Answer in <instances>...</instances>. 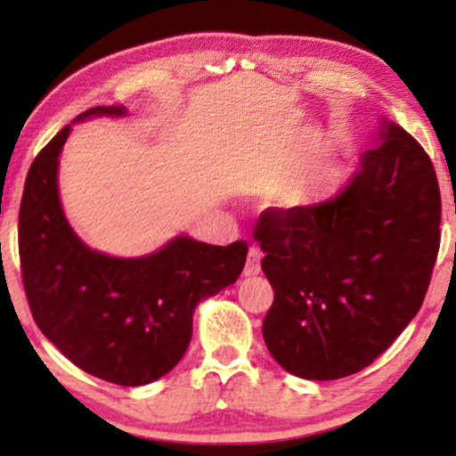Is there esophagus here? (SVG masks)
I'll list each match as a JSON object with an SVG mask.
<instances>
[{
	"instance_id": "esophagus-1",
	"label": "esophagus",
	"mask_w": 456,
	"mask_h": 456,
	"mask_svg": "<svg viewBox=\"0 0 456 456\" xmlns=\"http://www.w3.org/2000/svg\"><path fill=\"white\" fill-rule=\"evenodd\" d=\"M261 272V251L257 247H251L247 253V264H245V276H257Z\"/></svg>"
}]
</instances>
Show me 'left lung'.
I'll return each mask as SVG.
<instances>
[{
  "mask_svg": "<svg viewBox=\"0 0 456 456\" xmlns=\"http://www.w3.org/2000/svg\"><path fill=\"white\" fill-rule=\"evenodd\" d=\"M440 216L432 159L388 118L334 199L265 209L255 239L273 289L264 320L272 357L305 379H338L371 365L426 298Z\"/></svg>",
  "mask_w": 456,
  "mask_h": 456,
  "instance_id": "obj_1",
  "label": "left lung"
}]
</instances>
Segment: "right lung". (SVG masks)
Here are the masks:
<instances>
[{
    "instance_id": "1",
    "label": "right lung",
    "mask_w": 456,
    "mask_h": 456,
    "mask_svg": "<svg viewBox=\"0 0 456 456\" xmlns=\"http://www.w3.org/2000/svg\"><path fill=\"white\" fill-rule=\"evenodd\" d=\"M124 105H97L91 116H124ZM70 124L37 155L18 214V251L30 314L45 338L80 370L118 386H142L183 359L192 311L234 284L247 242L208 245L176 239L145 257L91 251L74 234L58 195V164Z\"/></svg>"
}]
</instances>
